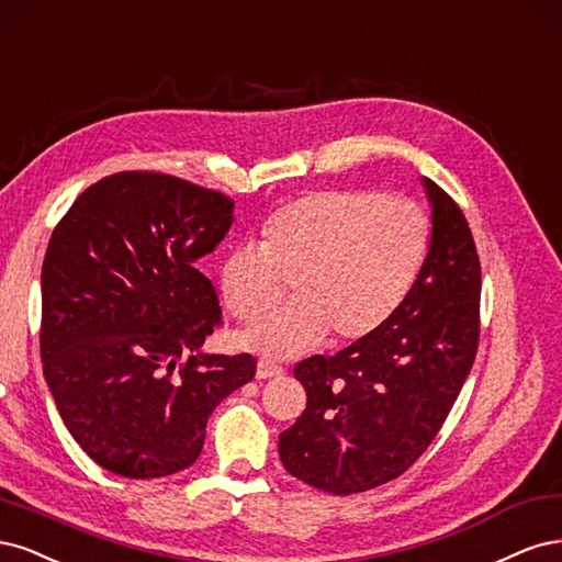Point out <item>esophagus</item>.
Listing matches in <instances>:
<instances>
[{"label": "esophagus", "instance_id": "34e87169", "mask_svg": "<svg viewBox=\"0 0 562 562\" xmlns=\"http://www.w3.org/2000/svg\"><path fill=\"white\" fill-rule=\"evenodd\" d=\"M282 375V367H278L276 361H268V359H259L257 361V378L266 380V378H278Z\"/></svg>", "mask_w": 562, "mask_h": 562}]
</instances>
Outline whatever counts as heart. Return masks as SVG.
Here are the masks:
<instances>
[{
	"mask_svg": "<svg viewBox=\"0 0 562 562\" xmlns=\"http://www.w3.org/2000/svg\"><path fill=\"white\" fill-rule=\"evenodd\" d=\"M429 224L420 207L364 189L307 193L280 207L261 245L231 249L220 268L222 299L233 317L257 322L284 280L296 299L238 336L247 350L296 357L334 340H359L400 311L420 273Z\"/></svg>",
	"mask_w": 562,
	"mask_h": 562,
	"instance_id": "obj_1",
	"label": "heart"
}]
</instances>
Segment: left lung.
I'll return each mask as SVG.
<instances>
[{
	"label": "left lung",
	"instance_id": "obj_1",
	"mask_svg": "<svg viewBox=\"0 0 562 562\" xmlns=\"http://www.w3.org/2000/svg\"><path fill=\"white\" fill-rule=\"evenodd\" d=\"M427 257L383 327L334 357L296 364L305 411L280 434L292 476L331 495L364 493L418 460L437 437L479 348L481 263L462 210L423 177Z\"/></svg>",
	"mask_w": 562,
	"mask_h": 562
}]
</instances>
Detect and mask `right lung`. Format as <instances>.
<instances>
[{"instance_id":"right-lung-1","label":"right lung","mask_w":562,"mask_h":562,"mask_svg":"<svg viewBox=\"0 0 562 562\" xmlns=\"http://www.w3.org/2000/svg\"><path fill=\"white\" fill-rule=\"evenodd\" d=\"M224 193L160 172L88 187L42 266V361L86 456L125 479L191 467L212 411L255 378L251 355L203 352L222 319L198 261L233 224Z\"/></svg>"}]
</instances>
